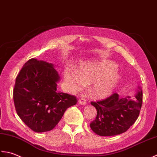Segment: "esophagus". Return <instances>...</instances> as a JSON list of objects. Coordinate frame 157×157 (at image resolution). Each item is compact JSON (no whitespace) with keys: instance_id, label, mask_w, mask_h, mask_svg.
Returning a JSON list of instances; mask_svg holds the SVG:
<instances>
[{"instance_id":"esophagus-1","label":"esophagus","mask_w":157,"mask_h":157,"mask_svg":"<svg viewBox=\"0 0 157 157\" xmlns=\"http://www.w3.org/2000/svg\"><path fill=\"white\" fill-rule=\"evenodd\" d=\"M78 103L81 104V105H85L86 104H87V100H85V98H81L78 101Z\"/></svg>"}]
</instances>
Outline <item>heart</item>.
I'll return each mask as SVG.
<instances>
[{
  "instance_id": "obj_1",
  "label": "heart",
  "mask_w": 157,
  "mask_h": 157,
  "mask_svg": "<svg viewBox=\"0 0 157 157\" xmlns=\"http://www.w3.org/2000/svg\"><path fill=\"white\" fill-rule=\"evenodd\" d=\"M114 63L101 62L88 63L81 67L79 72L67 68L64 80L67 87L72 93L82 90L87 84H91L93 96L105 98L113 94L119 83L121 76Z\"/></svg>"
}]
</instances>
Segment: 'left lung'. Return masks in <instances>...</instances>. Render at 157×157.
<instances>
[{"label":"left lung","mask_w":157,"mask_h":157,"mask_svg":"<svg viewBox=\"0 0 157 157\" xmlns=\"http://www.w3.org/2000/svg\"><path fill=\"white\" fill-rule=\"evenodd\" d=\"M135 98H121L114 93L104 100L91 101L97 117L90 123L91 129L100 136L119 135L129 129L139 116L142 104V89L138 87Z\"/></svg>","instance_id":"1"}]
</instances>
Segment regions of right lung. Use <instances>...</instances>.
<instances>
[{
	"label": "right lung",
	"instance_id": "1",
	"mask_svg": "<svg viewBox=\"0 0 157 157\" xmlns=\"http://www.w3.org/2000/svg\"><path fill=\"white\" fill-rule=\"evenodd\" d=\"M53 63L32 58L15 80L13 100L21 121L34 132H49L67 108L76 104L75 96L59 92L60 76Z\"/></svg>",
	"mask_w": 157,
	"mask_h": 157
}]
</instances>
